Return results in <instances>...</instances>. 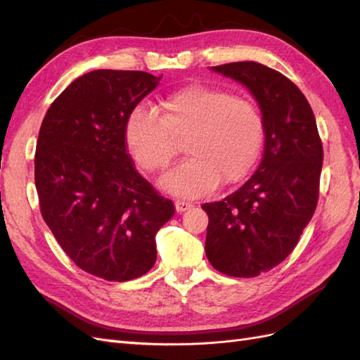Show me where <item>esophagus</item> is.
Returning <instances> with one entry per match:
<instances>
[{
    "label": "esophagus",
    "mask_w": 360,
    "mask_h": 360,
    "mask_svg": "<svg viewBox=\"0 0 360 360\" xmlns=\"http://www.w3.org/2000/svg\"><path fill=\"white\" fill-rule=\"evenodd\" d=\"M174 207H176V212L178 213H182V212H186V210H190L193 207V204L192 202H188V201H182V200H178L174 202Z\"/></svg>",
    "instance_id": "obj_1"
}]
</instances>
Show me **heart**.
Returning a JSON list of instances; mask_svg holds the SVG:
<instances>
[{"label":"heart","mask_w":360,"mask_h":360,"mask_svg":"<svg viewBox=\"0 0 360 360\" xmlns=\"http://www.w3.org/2000/svg\"><path fill=\"white\" fill-rule=\"evenodd\" d=\"M125 143L136 164L159 173L186 142V162L168 173L162 186L174 195L198 196L219 181L232 186L252 172L262 153L263 117L254 102L231 91L190 85L168 94L160 116L136 106L125 124Z\"/></svg>","instance_id":"heart-1"}]
</instances>
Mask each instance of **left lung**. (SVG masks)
Wrapping results in <instances>:
<instances>
[{
    "label": "left lung",
    "instance_id": "8db88e82",
    "mask_svg": "<svg viewBox=\"0 0 360 360\" xmlns=\"http://www.w3.org/2000/svg\"><path fill=\"white\" fill-rule=\"evenodd\" d=\"M212 70L243 83L263 116L264 151L257 172L224 200L202 205L210 264L250 278L280 264L314 215L323 147L307 97L285 75L257 62Z\"/></svg>",
    "mask_w": 360,
    "mask_h": 360
}]
</instances>
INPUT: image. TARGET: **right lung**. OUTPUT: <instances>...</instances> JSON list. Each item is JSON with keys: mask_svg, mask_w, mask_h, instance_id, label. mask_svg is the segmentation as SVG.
Segmentation results:
<instances>
[{"mask_svg": "<svg viewBox=\"0 0 360 360\" xmlns=\"http://www.w3.org/2000/svg\"><path fill=\"white\" fill-rule=\"evenodd\" d=\"M143 71L97 70L49 106L38 133L35 187L44 223L80 269L128 281L156 263V233L174 205L137 173L125 124L159 85Z\"/></svg>", "mask_w": 360, "mask_h": 360, "instance_id": "1", "label": "right lung"}]
</instances>
